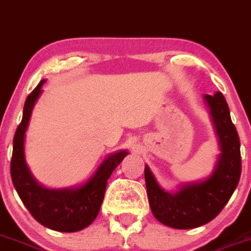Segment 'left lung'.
I'll use <instances>...</instances> for the list:
<instances>
[{"instance_id": "left-lung-1", "label": "left lung", "mask_w": 251, "mask_h": 251, "mask_svg": "<svg viewBox=\"0 0 251 251\" xmlns=\"http://www.w3.org/2000/svg\"><path fill=\"white\" fill-rule=\"evenodd\" d=\"M221 154L210 177L182 184L174 193L159 186L150 168L145 165V183L152 215L173 228H195L210 222L226 206L241 174L240 139L231 121L227 102L221 92L204 95Z\"/></svg>"}]
</instances>
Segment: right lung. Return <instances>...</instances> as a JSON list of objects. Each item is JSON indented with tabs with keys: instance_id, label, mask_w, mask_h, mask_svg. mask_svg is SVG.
<instances>
[{
	"instance_id": "add662e5",
	"label": "right lung",
	"mask_w": 251,
	"mask_h": 251,
	"mask_svg": "<svg viewBox=\"0 0 251 251\" xmlns=\"http://www.w3.org/2000/svg\"><path fill=\"white\" fill-rule=\"evenodd\" d=\"M44 83L45 79L40 80L25 101L23 120L15 132L11 178L23 203L39 224L60 232H75L95 221L103 201L107 179L128 151L120 150L110 154L92 177L79 187L49 189L36 182L25 160V134Z\"/></svg>"
}]
</instances>
